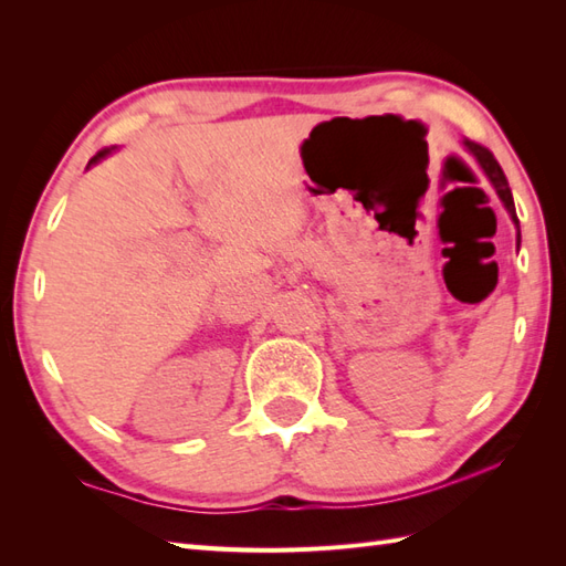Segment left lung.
I'll return each instance as SVG.
<instances>
[{
    "label": "left lung",
    "instance_id": "8db88e82",
    "mask_svg": "<svg viewBox=\"0 0 566 566\" xmlns=\"http://www.w3.org/2000/svg\"><path fill=\"white\" fill-rule=\"evenodd\" d=\"M462 145H464V149H468V153L476 159V165L482 167L484 177L489 179V184L494 186V191H496V196L501 198V203H504V208L509 210V216H511L513 224H516V230H518V247H521V224H518L516 206H513V196H511V188H509V181H506V174H504V169L499 167V161L494 159V155L489 153L486 147L476 145V143H472V140H462Z\"/></svg>",
    "mask_w": 566,
    "mask_h": 566
}]
</instances>
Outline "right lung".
Here are the masks:
<instances>
[{"instance_id":"right-lung-1","label":"right lung","mask_w":566,"mask_h":566,"mask_svg":"<svg viewBox=\"0 0 566 566\" xmlns=\"http://www.w3.org/2000/svg\"><path fill=\"white\" fill-rule=\"evenodd\" d=\"M111 153H116V147H106V149H102V153H96V155L90 159V165H86V169H92L94 165H98V161H102L104 157H108Z\"/></svg>"}]
</instances>
